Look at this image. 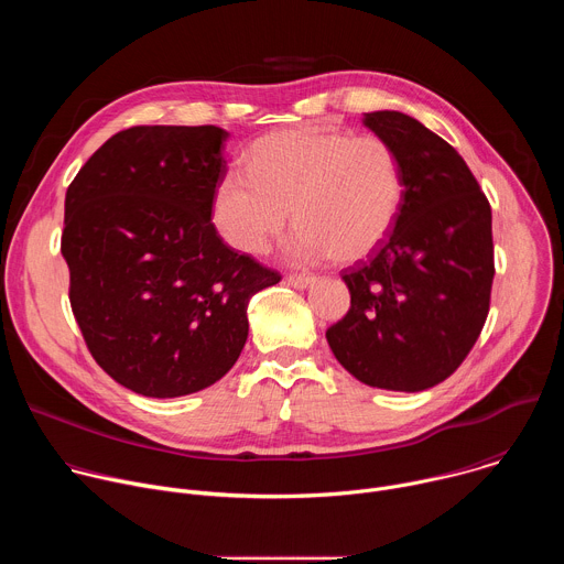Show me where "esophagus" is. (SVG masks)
Instances as JSON below:
<instances>
[{"mask_svg": "<svg viewBox=\"0 0 564 564\" xmlns=\"http://www.w3.org/2000/svg\"><path fill=\"white\" fill-rule=\"evenodd\" d=\"M288 283L292 288H296V290H305V288H310L314 283V276L312 274H290Z\"/></svg>", "mask_w": 564, "mask_h": 564, "instance_id": "34e87169", "label": "esophagus"}]
</instances>
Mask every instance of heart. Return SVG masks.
Wrapping results in <instances>:
<instances>
[{"instance_id": "b5f03b06", "label": "heart", "mask_w": 564, "mask_h": 564, "mask_svg": "<svg viewBox=\"0 0 564 564\" xmlns=\"http://www.w3.org/2000/svg\"><path fill=\"white\" fill-rule=\"evenodd\" d=\"M246 165L248 178L218 181L209 218L225 246L250 257L270 250L292 212L294 261L357 263L388 238L404 198L397 151L379 135L281 129L250 147Z\"/></svg>"}]
</instances>
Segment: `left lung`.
Instances as JSON below:
<instances>
[{"mask_svg":"<svg viewBox=\"0 0 564 564\" xmlns=\"http://www.w3.org/2000/svg\"><path fill=\"white\" fill-rule=\"evenodd\" d=\"M364 124L397 151L404 198L383 243L344 270L350 310L326 339L359 381L420 392L459 368L487 321L491 205L464 158L420 120L372 111Z\"/></svg>","mask_w":564,"mask_h":564,"instance_id":"8db88e82","label":"left lung"}]
</instances>
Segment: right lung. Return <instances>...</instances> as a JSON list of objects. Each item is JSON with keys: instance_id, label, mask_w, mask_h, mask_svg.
Returning a JSON list of instances; mask_svg holds the SVG:
<instances>
[{"instance_id": "add662e5", "label": "right lung", "mask_w": 564, "mask_h": 564, "mask_svg": "<svg viewBox=\"0 0 564 564\" xmlns=\"http://www.w3.org/2000/svg\"><path fill=\"white\" fill-rule=\"evenodd\" d=\"M220 127H131L66 189L68 299L98 366L144 397L216 383L248 341L250 299L281 281L216 234Z\"/></svg>"}]
</instances>
